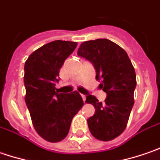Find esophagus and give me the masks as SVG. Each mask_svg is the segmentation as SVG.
I'll return each mask as SVG.
<instances>
[{"label":"esophagus","mask_w":160,"mask_h":160,"mask_svg":"<svg viewBox=\"0 0 160 160\" xmlns=\"http://www.w3.org/2000/svg\"><path fill=\"white\" fill-rule=\"evenodd\" d=\"M81 97H82V99H83V101L85 102V101H86V96H84V95H81Z\"/></svg>","instance_id":"obj_1"}]
</instances>
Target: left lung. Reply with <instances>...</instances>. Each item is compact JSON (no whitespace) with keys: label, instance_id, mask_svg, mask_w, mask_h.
<instances>
[{"label":"left lung","instance_id":"1","mask_svg":"<svg viewBox=\"0 0 160 160\" xmlns=\"http://www.w3.org/2000/svg\"><path fill=\"white\" fill-rule=\"evenodd\" d=\"M78 55L93 63L96 80L108 94L104 102L88 95L87 104L95 108V114L88 119L91 134L99 141L108 142L119 136L127 126L134 104L136 74L127 52L108 39L83 42Z\"/></svg>","mask_w":160,"mask_h":160}]
</instances>
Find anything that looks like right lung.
I'll return each mask as SVG.
<instances>
[{
    "label": "right lung",
    "instance_id": "obj_1",
    "mask_svg": "<svg viewBox=\"0 0 160 160\" xmlns=\"http://www.w3.org/2000/svg\"><path fill=\"white\" fill-rule=\"evenodd\" d=\"M76 42L55 40L44 45L25 62V101L35 130L49 142H59L69 133L72 118L83 106L79 92L59 93L55 82Z\"/></svg>",
    "mask_w": 160,
    "mask_h": 160
}]
</instances>
